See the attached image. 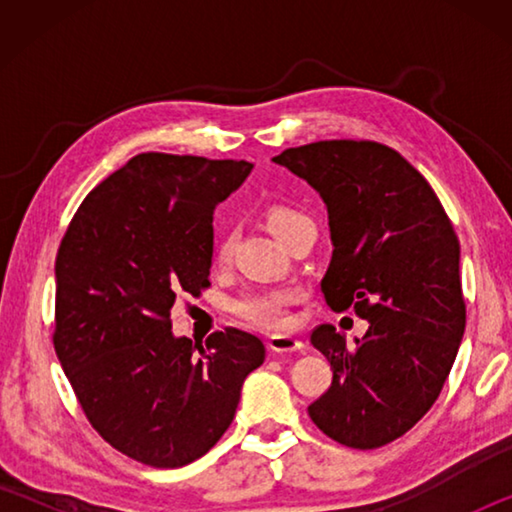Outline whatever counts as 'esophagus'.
Wrapping results in <instances>:
<instances>
[{"instance_id":"obj_1","label":"esophagus","mask_w":512,"mask_h":512,"mask_svg":"<svg viewBox=\"0 0 512 512\" xmlns=\"http://www.w3.org/2000/svg\"><path fill=\"white\" fill-rule=\"evenodd\" d=\"M268 348H271L273 352H280V354L282 352H298L305 348V343L291 334H273V336H268Z\"/></svg>"}]
</instances>
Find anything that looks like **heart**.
I'll list each match as a JSON object with an SVG mask.
<instances>
[{
    "label": "heart",
    "instance_id": "obj_1",
    "mask_svg": "<svg viewBox=\"0 0 512 512\" xmlns=\"http://www.w3.org/2000/svg\"><path fill=\"white\" fill-rule=\"evenodd\" d=\"M298 219H305V214L284 205H275L266 212L268 228L275 232L277 239H280L284 235V230H287L291 223H296ZM230 250H232V237H223L219 244H216V259H219V262L228 259ZM291 300H293V293L287 289L248 291L235 300V314L255 327L280 329L289 325Z\"/></svg>",
    "mask_w": 512,
    "mask_h": 512
}]
</instances>
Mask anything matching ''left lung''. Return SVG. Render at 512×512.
<instances>
[{"label": "left lung", "mask_w": 512, "mask_h": 512, "mask_svg": "<svg viewBox=\"0 0 512 512\" xmlns=\"http://www.w3.org/2000/svg\"><path fill=\"white\" fill-rule=\"evenodd\" d=\"M273 162L327 205L334 253L320 282L325 302L370 323L354 345L334 325L311 332L332 386L309 404V418L345 447H384L438 400L463 339L454 225L422 173L386 144L323 140Z\"/></svg>", "instance_id": "left-lung-1"}]
</instances>
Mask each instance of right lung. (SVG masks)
<instances>
[{"label":"right lung","instance_id":"add662e5","mask_svg":"<svg viewBox=\"0 0 512 512\" xmlns=\"http://www.w3.org/2000/svg\"><path fill=\"white\" fill-rule=\"evenodd\" d=\"M253 164L140 153L85 196L56 255L54 348L85 418L117 452L183 467L219 443L257 336L171 334L180 296L210 287L212 214Z\"/></svg>","mask_w":512,"mask_h":512}]
</instances>
